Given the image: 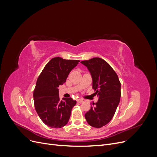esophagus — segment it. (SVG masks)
Listing matches in <instances>:
<instances>
[{
    "instance_id": "obj_1",
    "label": "esophagus",
    "mask_w": 157,
    "mask_h": 157,
    "mask_svg": "<svg viewBox=\"0 0 157 157\" xmlns=\"http://www.w3.org/2000/svg\"><path fill=\"white\" fill-rule=\"evenodd\" d=\"M77 102H78V103H82L84 101H83V99H77Z\"/></svg>"
}]
</instances>
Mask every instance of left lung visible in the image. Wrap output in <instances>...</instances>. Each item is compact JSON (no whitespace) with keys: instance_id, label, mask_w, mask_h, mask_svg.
I'll return each mask as SVG.
<instances>
[{"instance_id":"obj_1","label":"left lung","mask_w":157,"mask_h":157,"mask_svg":"<svg viewBox=\"0 0 157 157\" xmlns=\"http://www.w3.org/2000/svg\"><path fill=\"white\" fill-rule=\"evenodd\" d=\"M80 63L91 75L92 88L99 98L85 114V118L90 126L101 128L115 115L121 99V82L115 71L101 58H94Z\"/></svg>"}]
</instances>
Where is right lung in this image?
<instances>
[{"label":"right lung","instance_id":"right-lung-1","mask_svg":"<svg viewBox=\"0 0 157 157\" xmlns=\"http://www.w3.org/2000/svg\"><path fill=\"white\" fill-rule=\"evenodd\" d=\"M79 60L52 58L38 78L33 92L35 110L46 125L60 128L67 124L77 101L71 98L60 100L58 87L65 82L69 73Z\"/></svg>","mask_w":157,"mask_h":157}]
</instances>
